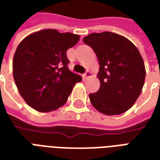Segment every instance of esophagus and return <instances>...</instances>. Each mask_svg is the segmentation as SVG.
Listing matches in <instances>:
<instances>
[{
  "instance_id": "obj_1",
  "label": "esophagus",
  "mask_w": 160,
  "mask_h": 160,
  "mask_svg": "<svg viewBox=\"0 0 160 160\" xmlns=\"http://www.w3.org/2000/svg\"><path fill=\"white\" fill-rule=\"evenodd\" d=\"M90 76H91V73H90L88 71H87V72H86L83 74V76H82V77H83V78L84 79H87L88 77H90Z\"/></svg>"
}]
</instances>
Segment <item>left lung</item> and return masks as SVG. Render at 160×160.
<instances>
[{"label": "left lung", "mask_w": 160, "mask_h": 160, "mask_svg": "<svg viewBox=\"0 0 160 160\" xmlns=\"http://www.w3.org/2000/svg\"><path fill=\"white\" fill-rule=\"evenodd\" d=\"M83 42L93 49L99 63L100 88L89 94L91 104L107 116L126 112L144 84L146 72L139 50L129 39L111 32L90 33Z\"/></svg>", "instance_id": "1"}]
</instances>
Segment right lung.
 <instances>
[{
    "instance_id": "1",
    "label": "right lung",
    "mask_w": 160,
    "mask_h": 160,
    "mask_svg": "<svg viewBox=\"0 0 160 160\" xmlns=\"http://www.w3.org/2000/svg\"><path fill=\"white\" fill-rule=\"evenodd\" d=\"M80 37L44 29L22 39L13 57V78L21 96L30 107L49 112L62 106L82 77L68 68L67 50Z\"/></svg>"
}]
</instances>
